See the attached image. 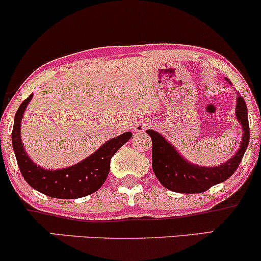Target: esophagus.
<instances>
[{
	"mask_svg": "<svg viewBox=\"0 0 261 261\" xmlns=\"http://www.w3.org/2000/svg\"><path fill=\"white\" fill-rule=\"evenodd\" d=\"M150 127V123H138V124L136 125V127H134V130L136 132H138V133H143V132H144L146 128H149Z\"/></svg>",
	"mask_w": 261,
	"mask_h": 261,
	"instance_id": "esophagus-1",
	"label": "esophagus"
}]
</instances>
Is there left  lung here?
Masks as SVG:
<instances>
[{"label":"left lung","mask_w":261,"mask_h":261,"mask_svg":"<svg viewBox=\"0 0 261 261\" xmlns=\"http://www.w3.org/2000/svg\"><path fill=\"white\" fill-rule=\"evenodd\" d=\"M236 116L243 128L241 148L228 162L215 168L198 166L187 162L158 132L151 129L146 130L153 142L151 156H153L154 174L162 185L180 194H201L232 176L247 150L249 134H250L247 105L239 95L237 98Z\"/></svg>","instance_id":"left-lung-1"}]
</instances>
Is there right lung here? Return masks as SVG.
Segmentation results:
<instances>
[{"label":"right lung","instance_id":"add662e5","mask_svg":"<svg viewBox=\"0 0 261 261\" xmlns=\"http://www.w3.org/2000/svg\"><path fill=\"white\" fill-rule=\"evenodd\" d=\"M32 97L33 93L20 103L14 116L12 130L13 150L24 180L37 191L63 200L80 198L97 191L108 176L111 158L130 139V132L108 140L95 153L76 165L60 170L43 169L29 159L20 140V122Z\"/></svg>","mask_w":261,"mask_h":261}]
</instances>
